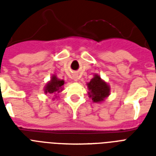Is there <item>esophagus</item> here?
Masks as SVG:
<instances>
[{"label": "esophagus", "mask_w": 156, "mask_h": 156, "mask_svg": "<svg viewBox=\"0 0 156 156\" xmlns=\"http://www.w3.org/2000/svg\"><path fill=\"white\" fill-rule=\"evenodd\" d=\"M73 80L75 81V82H77V81H78V78H74V79H73Z\"/></svg>", "instance_id": "obj_1"}]
</instances>
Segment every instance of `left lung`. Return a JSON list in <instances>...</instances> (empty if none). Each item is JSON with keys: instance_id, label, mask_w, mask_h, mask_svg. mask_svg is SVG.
Returning <instances> with one entry per match:
<instances>
[{"instance_id": "1", "label": "left lung", "mask_w": 156, "mask_h": 156, "mask_svg": "<svg viewBox=\"0 0 156 156\" xmlns=\"http://www.w3.org/2000/svg\"><path fill=\"white\" fill-rule=\"evenodd\" d=\"M89 97L94 103H102L110 95V86L103 80L99 74L95 73L94 78L87 83Z\"/></svg>"}]
</instances>
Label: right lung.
Segmentation results:
<instances>
[{
	"instance_id": "add662e5",
	"label": "right lung",
	"mask_w": 156,
	"mask_h": 156,
	"mask_svg": "<svg viewBox=\"0 0 156 156\" xmlns=\"http://www.w3.org/2000/svg\"><path fill=\"white\" fill-rule=\"evenodd\" d=\"M64 84H65V81L63 79H60V78L56 77V75L53 74L51 77L50 81L48 82V83L44 87V91L45 94H50V95L55 94V95H57L56 93L61 92L63 90Z\"/></svg>"
}]
</instances>
